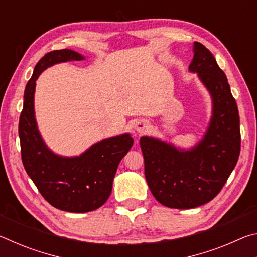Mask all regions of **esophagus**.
I'll use <instances>...</instances> for the list:
<instances>
[{
    "mask_svg": "<svg viewBox=\"0 0 257 257\" xmlns=\"http://www.w3.org/2000/svg\"><path fill=\"white\" fill-rule=\"evenodd\" d=\"M149 128H150V122L144 119H139L136 121V123H135V129H136L139 134L146 133L147 130H149Z\"/></svg>",
    "mask_w": 257,
    "mask_h": 257,
    "instance_id": "1",
    "label": "esophagus"
}]
</instances>
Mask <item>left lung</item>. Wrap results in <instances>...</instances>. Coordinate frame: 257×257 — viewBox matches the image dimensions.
<instances>
[{"label": "left lung", "mask_w": 257, "mask_h": 257, "mask_svg": "<svg viewBox=\"0 0 257 257\" xmlns=\"http://www.w3.org/2000/svg\"><path fill=\"white\" fill-rule=\"evenodd\" d=\"M189 71L196 72L212 97V118L203 138L190 150L158 138L141 137L145 178L158 202L187 210L204 205L220 193L240 153L237 103L224 72L201 43H194Z\"/></svg>", "instance_id": "obj_1"}]
</instances>
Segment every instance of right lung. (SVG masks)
<instances>
[{
  "instance_id": "add662e5",
  "label": "right lung",
  "mask_w": 257,
  "mask_h": 257,
  "mask_svg": "<svg viewBox=\"0 0 257 257\" xmlns=\"http://www.w3.org/2000/svg\"><path fill=\"white\" fill-rule=\"evenodd\" d=\"M84 59L68 49L43 56L26 85L19 119L21 160L26 172L52 206L72 213L94 211L107 201L120 161L134 144L133 137L125 133L103 139L79 156L66 158L53 153L43 141L34 110L36 80L53 64Z\"/></svg>"
}]
</instances>
